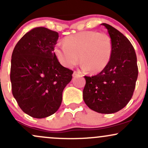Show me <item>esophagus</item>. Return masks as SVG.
Returning <instances> with one entry per match:
<instances>
[{"mask_svg":"<svg viewBox=\"0 0 148 148\" xmlns=\"http://www.w3.org/2000/svg\"><path fill=\"white\" fill-rule=\"evenodd\" d=\"M78 75H81V73L76 72V71H74V73H73V76H76Z\"/></svg>","mask_w":148,"mask_h":148,"instance_id":"34e87169","label":"esophagus"}]
</instances>
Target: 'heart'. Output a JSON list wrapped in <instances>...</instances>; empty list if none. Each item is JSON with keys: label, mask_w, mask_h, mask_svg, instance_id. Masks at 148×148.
I'll return each instance as SVG.
<instances>
[{"label": "heart", "mask_w": 148, "mask_h": 148, "mask_svg": "<svg viewBox=\"0 0 148 148\" xmlns=\"http://www.w3.org/2000/svg\"><path fill=\"white\" fill-rule=\"evenodd\" d=\"M64 45L57 46L54 53L60 63L72 67L79 62L81 67L92 73H99L107 67L111 60L113 43L105 33L82 31L64 39Z\"/></svg>", "instance_id": "1"}]
</instances>
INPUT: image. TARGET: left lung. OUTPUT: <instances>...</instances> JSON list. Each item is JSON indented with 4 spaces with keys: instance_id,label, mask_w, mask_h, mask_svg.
Wrapping results in <instances>:
<instances>
[{
    "instance_id": "obj_1",
    "label": "left lung",
    "mask_w": 148,
    "mask_h": 148,
    "mask_svg": "<svg viewBox=\"0 0 148 148\" xmlns=\"http://www.w3.org/2000/svg\"><path fill=\"white\" fill-rule=\"evenodd\" d=\"M108 30L113 43L111 60L101 72L86 76L83 97L93 111L109 114L123 109L135 89L138 70L135 50L123 33L107 23H101Z\"/></svg>"
}]
</instances>
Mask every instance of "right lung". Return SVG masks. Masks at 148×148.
<instances>
[{
    "mask_svg": "<svg viewBox=\"0 0 148 148\" xmlns=\"http://www.w3.org/2000/svg\"><path fill=\"white\" fill-rule=\"evenodd\" d=\"M58 37L57 32L37 27L25 33L13 50L12 95L22 111L33 118L55 113L72 79L73 71L61 65L54 53Z\"/></svg>",
    "mask_w": 148,
    "mask_h": 148,
    "instance_id": "1",
    "label": "right lung"
}]
</instances>
